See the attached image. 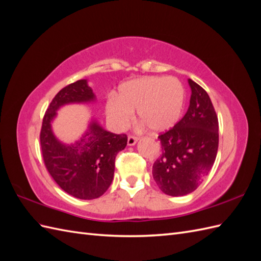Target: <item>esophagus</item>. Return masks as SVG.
Returning a JSON list of instances; mask_svg holds the SVG:
<instances>
[{"mask_svg":"<svg viewBox=\"0 0 261 261\" xmlns=\"http://www.w3.org/2000/svg\"><path fill=\"white\" fill-rule=\"evenodd\" d=\"M138 140H139V138L136 137V136L130 135L129 137H127V145H129V146H135Z\"/></svg>","mask_w":261,"mask_h":261,"instance_id":"34e87169","label":"esophagus"}]
</instances>
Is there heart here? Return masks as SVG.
<instances>
[{"mask_svg":"<svg viewBox=\"0 0 261 261\" xmlns=\"http://www.w3.org/2000/svg\"><path fill=\"white\" fill-rule=\"evenodd\" d=\"M184 105V88L175 77H143L120 87L119 97L108 102V115L114 123L124 127L134 110L143 125L152 131H164L178 121Z\"/></svg>","mask_w":261,"mask_h":261,"instance_id":"b5f03b06","label":"heart"}]
</instances>
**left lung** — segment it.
<instances>
[{
  "label": "left lung",
  "mask_w": 261,
  "mask_h": 261,
  "mask_svg": "<svg viewBox=\"0 0 261 261\" xmlns=\"http://www.w3.org/2000/svg\"><path fill=\"white\" fill-rule=\"evenodd\" d=\"M192 95L182 119L158 136L162 154L152 166L158 187L170 196L194 192L212 169L219 148V120L203 87L188 80Z\"/></svg>",
  "instance_id": "1"
}]
</instances>
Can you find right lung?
I'll return each mask as SVG.
<instances>
[{"mask_svg": "<svg viewBox=\"0 0 261 261\" xmlns=\"http://www.w3.org/2000/svg\"><path fill=\"white\" fill-rule=\"evenodd\" d=\"M94 99L95 95L86 80L62 88L49 104L40 131L42 158L48 173L62 190L81 199L97 198L107 192L113 180L116 153L125 148L127 137L104 130L93 121L79 141L66 146L54 136L50 123L63 105Z\"/></svg>", "mask_w": 261, "mask_h": 261, "instance_id": "1", "label": "right lung"}]
</instances>
